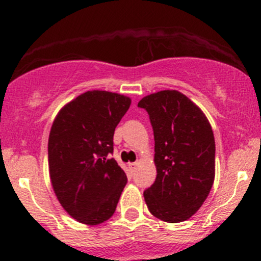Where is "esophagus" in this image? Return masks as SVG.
Listing matches in <instances>:
<instances>
[{"label":"esophagus","mask_w":261,"mask_h":261,"mask_svg":"<svg viewBox=\"0 0 261 261\" xmlns=\"http://www.w3.org/2000/svg\"><path fill=\"white\" fill-rule=\"evenodd\" d=\"M136 166H137L136 162H134V163H128V168H130L131 170H135V169H136Z\"/></svg>","instance_id":"34e87169"}]
</instances>
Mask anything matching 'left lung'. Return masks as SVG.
<instances>
[{
  "mask_svg": "<svg viewBox=\"0 0 261 261\" xmlns=\"http://www.w3.org/2000/svg\"><path fill=\"white\" fill-rule=\"evenodd\" d=\"M137 107L149 115L157 176L143 191L146 205L164 222L187 221L202 206L215 180V137L207 118L178 91H161Z\"/></svg>",
  "mask_w": 261,
  "mask_h": 261,
  "instance_id": "1",
  "label": "left lung"
}]
</instances>
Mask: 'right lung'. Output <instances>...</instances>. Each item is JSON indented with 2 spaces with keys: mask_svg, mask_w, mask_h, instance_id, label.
<instances>
[{
  "mask_svg": "<svg viewBox=\"0 0 261 261\" xmlns=\"http://www.w3.org/2000/svg\"><path fill=\"white\" fill-rule=\"evenodd\" d=\"M131 99L118 93L88 91L60 110L47 143L49 172L65 211L81 223L109 220L127 182L114 158L115 127Z\"/></svg>",
  "mask_w": 261,
  "mask_h": 261,
  "instance_id": "add662e5",
  "label": "right lung"
}]
</instances>
